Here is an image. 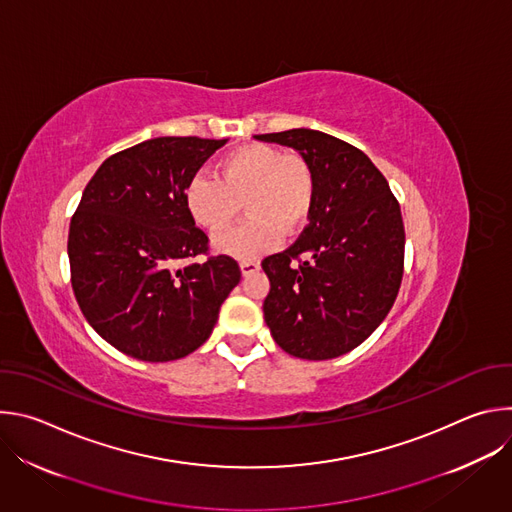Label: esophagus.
Here are the masks:
<instances>
[{
  "instance_id": "esophagus-1",
  "label": "esophagus",
  "mask_w": 512,
  "mask_h": 512,
  "mask_svg": "<svg viewBox=\"0 0 512 512\" xmlns=\"http://www.w3.org/2000/svg\"><path fill=\"white\" fill-rule=\"evenodd\" d=\"M239 267H241V273L247 277V275H251V273H255V271H259V261H241L239 263Z\"/></svg>"
}]
</instances>
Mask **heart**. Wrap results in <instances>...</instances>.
Segmentation results:
<instances>
[{
	"label": "heart",
	"instance_id": "obj_1",
	"mask_svg": "<svg viewBox=\"0 0 512 512\" xmlns=\"http://www.w3.org/2000/svg\"><path fill=\"white\" fill-rule=\"evenodd\" d=\"M316 176L312 166L296 154H283L267 143H247L229 152L218 164V178L196 174L184 188V204L192 221L210 231L235 223L241 202L247 221L216 235V253L255 259L273 251L283 233H296L312 214Z\"/></svg>",
	"mask_w": 512,
	"mask_h": 512
}]
</instances>
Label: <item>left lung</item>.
<instances>
[{"mask_svg":"<svg viewBox=\"0 0 512 512\" xmlns=\"http://www.w3.org/2000/svg\"><path fill=\"white\" fill-rule=\"evenodd\" d=\"M287 145L314 170L310 223L261 267L273 340L291 356L328 360L367 340L387 318L403 279L405 229L389 182L354 145L316 131L255 135Z\"/></svg>","mask_w":512,"mask_h":512,"instance_id":"obj_1","label":"left lung"}]
</instances>
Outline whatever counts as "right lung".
<instances>
[{"instance_id": "1", "label": "right lung", "mask_w": 512, "mask_h": 512, "mask_svg": "<svg viewBox=\"0 0 512 512\" xmlns=\"http://www.w3.org/2000/svg\"><path fill=\"white\" fill-rule=\"evenodd\" d=\"M227 139L156 137L107 158L68 231L70 281L83 316L139 360H178L202 346L241 281L229 255L208 253L184 188Z\"/></svg>"}]
</instances>
